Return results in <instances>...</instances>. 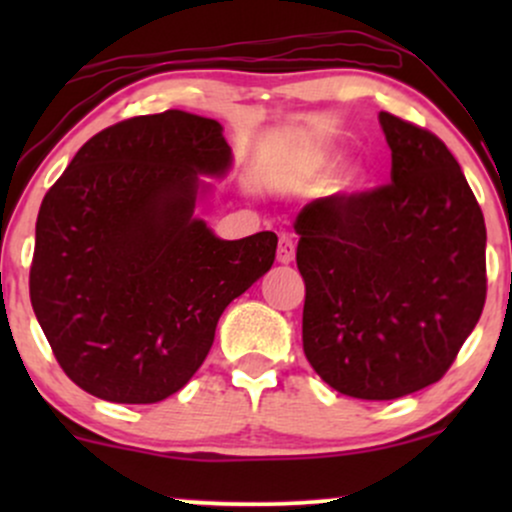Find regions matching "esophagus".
<instances>
[{"mask_svg": "<svg viewBox=\"0 0 512 512\" xmlns=\"http://www.w3.org/2000/svg\"><path fill=\"white\" fill-rule=\"evenodd\" d=\"M296 257V238L291 233H281L279 236V250H276V260L289 264Z\"/></svg>", "mask_w": 512, "mask_h": 512, "instance_id": "1", "label": "esophagus"}]
</instances>
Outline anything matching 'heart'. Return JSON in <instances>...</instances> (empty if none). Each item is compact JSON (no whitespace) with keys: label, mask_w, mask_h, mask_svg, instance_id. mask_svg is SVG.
<instances>
[{"label":"heart","mask_w":512,"mask_h":512,"mask_svg":"<svg viewBox=\"0 0 512 512\" xmlns=\"http://www.w3.org/2000/svg\"><path fill=\"white\" fill-rule=\"evenodd\" d=\"M317 163H320V166H327V158H320V161H317Z\"/></svg>","instance_id":"heart-1"}]
</instances>
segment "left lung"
Masks as SVG:
<instances>
[{
    "instance_id": "8db88e82",
    "label": "left lung",
    "mask_w": 512,
    "mask_h": 512,
    "mask_svg": "<svg viewBox=\"0 0 512 512\" xmlns=\"http://www.w3.org/2000/svg\"><path fill=\"white\" fill-rule=\"evenodd\" d=\"M387 185L315 199L296 216L303 351L342 395L397 399L438 383L486 303V226L433 132L380 113Z\"/></svg>"
}]
</instances>
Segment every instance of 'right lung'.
<instances>
[{"label":"right lung","mask_w":512,"mask_h":512,"mask_svg":"<svg viewBox=\"0 0 512 512\" xmlns=\"http://www.w3.org/2000/svg\"><path fill=\"white\" fill-rule=\"evenodd\" d=\"M231 166L209 117L166 110L76 151L35 223L31 305L67 378L117 404L187 385L226 305L274 264L276 233L221 240L195 219L199 175Z\"/></svg>","instance_id":"obj_1"}]
</instances>
